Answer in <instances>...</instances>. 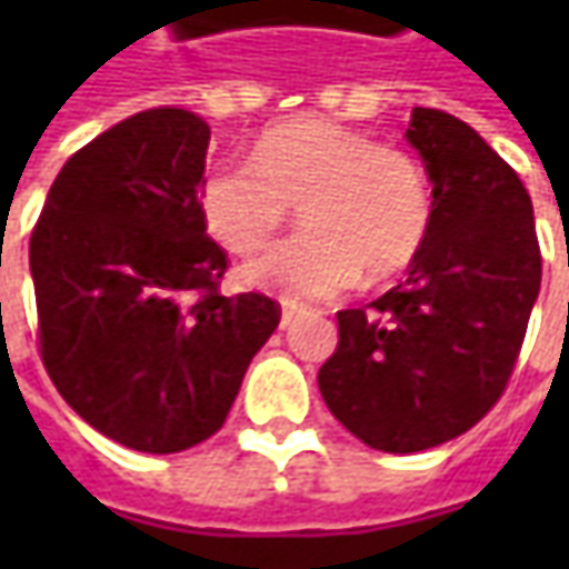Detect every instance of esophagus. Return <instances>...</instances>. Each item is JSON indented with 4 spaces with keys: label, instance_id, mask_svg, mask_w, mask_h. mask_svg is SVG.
I'll return each mask as SVG.
<instances>
[{
    "label": "esophagus",
    "instance_id": "1",
    "mask_svg": "<svg viewBox=\"0 0 569 569\" xmlns=\"http://www.w3.org/2000/svg\"><path fill=\"white\" fill-rule=\"evenodd\" d=\"M297 313H300L297 307H291V303H284V307H281V326H291V322H295V319H297Z\"/></svg>",
    "mask_w": 569,
    "mask_h": 569
}]
</instances>
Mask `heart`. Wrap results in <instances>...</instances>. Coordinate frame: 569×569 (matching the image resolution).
Wrapping results in <instances>:
<instances>
[{
    "mask_svg": "<svg viewBox=\"0 0 569 569\" xmlns=\"http://www.w3.org/2000/svg\"><path fill=\"white\" fill-rule=\"evenodd\" d=\"M295 206L307 230L243 269L252 288L288 303L332 300L363 272L370 281L405 272L433 224L425 164L329 117H295L266 129L252 161L211 167L199 189L206 228L233 252L266 247Z\"/></svg>",
    "mask_w": 569,
    "mask_h": 569,
    "instance_id": "1",
    "label": "heart"
}]
</instances>
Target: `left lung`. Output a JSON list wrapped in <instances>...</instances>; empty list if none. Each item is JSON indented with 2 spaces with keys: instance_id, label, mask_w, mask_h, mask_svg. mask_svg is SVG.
<instances>
[{
  "instance_id": "obj_1",
  "label": "left lung",
  "mask_w": 569,
  "mask_h": 569,
  "mask_svg": "<svg viewBox=\"0 0 569 569\" xmlns=\"http://www.w3.org/2000/svg\"><path fill=\"white\" fill-rule=\"evenodd\" d=\"M408 142L433 183V224L408 278L361 310H339L319 367L329 411L361 443L418 452L475 427L513 377L541 250L519 173L471 126L415 107Z\"/></svg>"
}]
</instances>
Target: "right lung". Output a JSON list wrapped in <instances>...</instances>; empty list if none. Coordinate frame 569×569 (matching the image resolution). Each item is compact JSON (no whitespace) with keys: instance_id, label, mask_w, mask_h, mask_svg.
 Listing matches in <instances>:
<instances>
[{"instance_id":"1","label":"right lung","mask_w":569,"mask_h":569,"mask_svg":"<svg viewBox=\"0 0 569 569\" xmlns=\"http://www.w3.org/2000/svg\"><path fill=\"white\" fill-rule=\"evenodd\" d=\"M211 129L154 107L78 148L31 230L37 345L59 396L103 437L183 452L218 433L281 307L218 291L228 252L199 189Z\"/></svg>"}]
</instances>
